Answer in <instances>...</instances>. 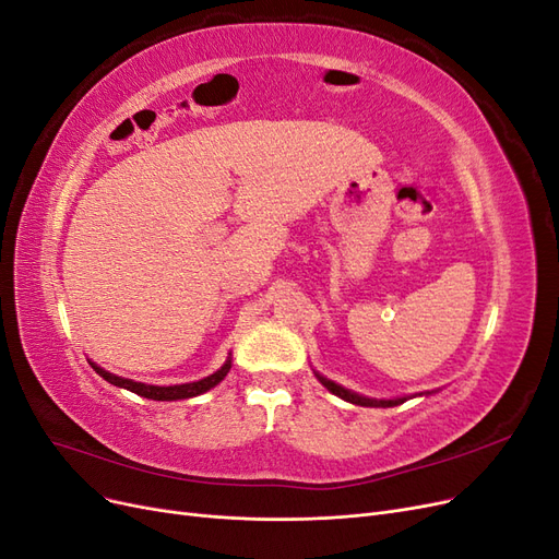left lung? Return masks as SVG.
<instances>
[{
	"label": "left lung",
	"instance_id": "obj_1",
	"mask_svg": "<svg viewBox=\"0 0 559 559\" xmlns=\"http://www.w3.org/2000/svg\"><path fill=\"white\" fill-rule=\"evenodd\" d=\"M314 376H317V380H319L321 384H324V386L329 389L331 394L341 396L343 401H349V403H354V405H364V408H394V405L405 403V401L411 399V396H401V399H368V396H364V394L352 392V389H345L343 384H337V382L324 378L321 373H317V370H314ZM427 394H431V392H427ZM419 396H421V394H419Z\"/></svg>",
	"mask_w": 559,
	"mask_h": 559
}]
</instances>
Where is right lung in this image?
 Listing matches in <instances>:
<instances>
[{"mask_svg":"<svg viewBox=\"0 0 559 559\" xmlns=\"http://www.w3.org/2000/svg\"><path fill=\"white\" fill-rule=\"evenodd\" d=\"M88 364L93 366V370H95L99 378H105L114 386L128 389V392H132V394L144 396V399H154V401H179V399H193V396H200V394L210 392L212 386H216L218 382H222L228 376L233 359H230V354H228L226 364L218 368L216 373L202 378L198 382H183V384H170V386H158V384H146V382H138V380H128V378L109 373V370H105L103 366H97L95 361H88Z\"/></svg>","mask_w":559,"mask_h":559,"instance_id":"1","label":"right lung"}]
</instances>
